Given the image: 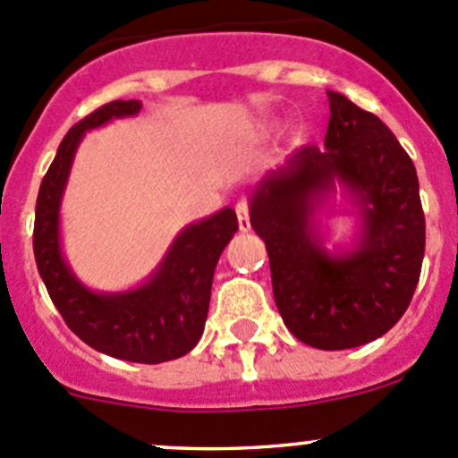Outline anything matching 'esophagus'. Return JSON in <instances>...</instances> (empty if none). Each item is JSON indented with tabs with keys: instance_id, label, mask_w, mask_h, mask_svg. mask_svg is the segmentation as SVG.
<instances>
[{
	"instance_id": "esophagus-1",
	"label": "esophagus",
	"mask_w": 458,
	"mask_h": 458,
	"mask_svg": "<svg viewBox=\"0 0 458 458\" xmlns=\"http://www.w3.org/2000/svg\"><path fill=\"white\" fill-rule=\"evenodd\" d=\"M234 210H237L239 230H242V233H248V230H250V215H248V203L239 201L237 206H234Z\"/></svg>"
}]
</instances>
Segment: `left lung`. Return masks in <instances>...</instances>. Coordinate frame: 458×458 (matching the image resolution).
<instances>
[{"mask_svg": "<svg viewBox=\"0 0 458 458\" xmlns=\"http://www.w3.org/2000/svg\"><path fill=\"white\" fill-rule=\"evenodd\" d=\"M323 148L303 146L259 182L250 224L270 257L285 327L318 350H348L386 335L408 310L426 252V216L412 159L377 114L327 90ZM341 182L362 216L345 256L322 248L314 215Z\"/></svg>", "mask_w": 458, "mask_h": 458, "instance_id": "left-lung-1", "label": "left lung"}]
</instances>
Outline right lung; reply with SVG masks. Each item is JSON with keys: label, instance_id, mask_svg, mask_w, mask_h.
Segmentation results:
<instances>
[{"label": "right lung", "instance_id": "1", "mask_svg": "<svg viewBox=\"0 0 458 458\" xmlns=\"http://www.w3.org/2000/svg\"><path fill=\"white\" fill-rule=\"evenodd\" d=\"M140 110L137 99L110 101L68 131L41 179L32 248L55 308L84 344L123 361L164 363L188 354L201 339L216 261L239 230L233 208L183 228L150 279L128 293L88 290L68 267L59 243V206L84 132Z\"/></svg>", "mask_w": 458, "mask_h": 458}]
</instances>
